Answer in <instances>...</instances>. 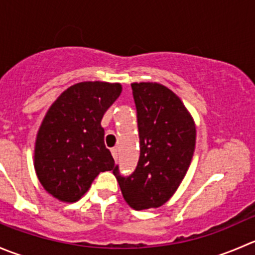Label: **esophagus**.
Segmentation results:
<instances>
[{"label":"esophagus","instance_id":"obj_1","mask_svg":"<svg viewBox=\"0 0 255 255\" xmlns=\"http://www.w3.org/2000/svg\"><path fill=\"white\" fill-rule=\"evenodd\" d=\"M111 153H112L113 159H115V161H117V159H118V149L117 148H112L111 149Z\"/></svg>","mask_w":255,"mask_h":255}]
</instances>
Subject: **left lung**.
Instances as JSON below:
<instances>
[{
    "instance_id": "obj_1",
    "label": "left lung",
    "mask_w": 255,
    "mask_h": 255,
    "mask_svg": "<svg viewBox=\"0 0 255 255\" xmlns=\"http://www.w3.org/2000/svg\"><path fill=\"white\" fill-rule=\"evenodd\" d=\"M140 155L129 176L113 169L123 199L134 210L160 207L177 190L191 163L196 127L181 100L158 82H133Z\"/></svg>"
}]
</instances>
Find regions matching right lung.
<instances>
[{
    "label": "right lung",
    "mask_w": 255,
    "mask_h": 255,
    "mask_svg": "<svg viewBox=\"0 0 255 255\" xmlns=\"http://www.w3.org/2000/svg\"><path fill=\"white\" fill-rule=\"evenodd\" d=\"M121 92L117 82H79L48 110L35 139L34 169L51 196L76 202L100 173L115 168L101 120Z\"/></svg>",
    "instance_id": "right-lung-1"
}]
</instances>
